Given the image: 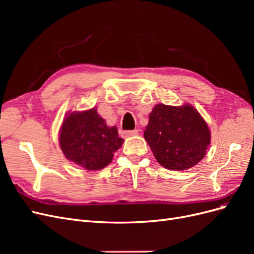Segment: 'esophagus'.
I'll return each mask as SVG.
<instances>
[{
    "label": "esophagus",
    "mask_w": 254,
    "mask_h": 254,
    "mask_svg": "<svg viewBox=\"0 0 254 254\" xmlns=\"http://www.w3.org/2000/svg\"><path fill=\"white\" fill-rule=\"evenodd\" d=\"M137 133H139V130L135 129V130H126V131L123 132V134H124L125 136H133V135H136Z\"/></svg>",
    "instance_id": "obj_1"
}]
</instances>
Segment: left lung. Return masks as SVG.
<instances>
[{
	"label": "left lung",
	"mask_w": 254,
	"mask_h": 254,
	"mask_svg": "<svg viewBox=\"0 0 254 254\" xmlns=\"http://www.w3.org/2000/svg\"><path fill=\"white\" fill-rule=\"evenodd\" d=\"M144 137L161 165L171 171H184L203 159L211 132L193 106L158 104L149 114Z\"/></svg>",
	"instance_id": "left-lung-1"
}]
</instances>
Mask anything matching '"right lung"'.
<instances>
[{
  "label": "right lung",
  "instance_id": "1",
  "mask_svg": "<svg viewBox=\"0 0 254 254\" xmlns=\"http://www.w3.org/2000/svg\"><path fill=\"white\" fill-rule=\"evenodd\" d=\"M123 142L118 128L107 126L96 108L68 112L59 132L65 158L87 171H99L108 165Z\"/></svg>",
  "mask_w": 254,
  "mask_h": 254
}]
</instances>
